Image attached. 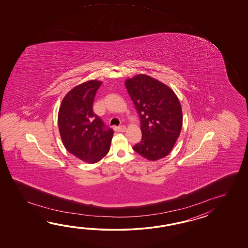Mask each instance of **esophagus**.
<instances>
[{"mask_svg":"<svg viewBox=\"0 0 248 248\" xmlns=\"http://www.w3.org/2000/svg\"><path fill=\"white\" fill-rule=\"evenodd\" d=\"M114 130L118 132H124L126 130V126H114Z\"/></svg>","mask_w":248,"mask_h":248,"instance_id":"esophagus-1","label":"esophagus"}]
</instances>
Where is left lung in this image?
I'll return each instance as SVG.
<instances>
[{"instance_id":"left-lung-1","label":"left lung","mask_w":248,"mask_h":248,"mask_svg":"<svg viewBox=\"0 0 248 248\" xmlns=\"http://www.w3.org/2000/svg\"><path fill=\"white\" fill-rule=\"evenodd\" d=\"M125 85L138 112L142 131L141 141L133 149L148 160L166 157L183 126L177 96L167 85L144 74L126 79Z\"/></svg>"}]
</instances>
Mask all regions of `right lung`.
<instances>
[{
    "mask_svg": "<svg viewBox=\"0 0 248 248\" xmlns=\"http://www.w3.org/2000/svg\"><path fill=\"white\" fill-rule=\"evenodd\" d=\"M102 82L89 80L63 97L58 111V127L65 149L75 157L95 163L111 147L113 130L93 111V102Z\"/></svg>",
    "mask_w": 248,
    "mask_h": 248,
    "instance_id": "obj_1",
    "label": "right lung"
}]
</instances>
